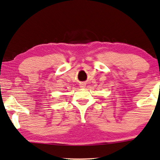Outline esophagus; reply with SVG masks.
<instances>
[{"mask_svg": "<svg viewBox=\"0 0 160 160\" xmlns=\"http://www.w3.org/2000/svg\"><path fill=\"white\" fill-rule=\"evenodd\" d=\"M80 85H81V86H80L81 87H84L85 86L84 84H80Z\"/></svg>", "mask_w": 160, "mask_h": 160, "instance_id": "34e87169", "label": "esophagus"}]
</instances>
